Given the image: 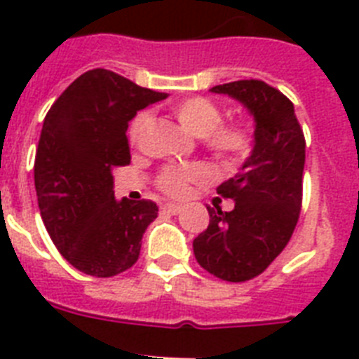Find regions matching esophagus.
I'll return each instance as SVG.
<instances>
[{"instance_id":"esophagus-1","label":"esophagus","mask_w":359,"mask_h":359,"mask_svg":"<svg viewBox=\"0 0 359 359\" xmlns=\"http://www.w3.org/2000/svg\"><path fill=\"white\" fill-rule=\"evenodd\" d=\"M162 210L163 212H169V214H179L180 205H175V203H165V205H162Z\"/></svg>"}]
</instances>
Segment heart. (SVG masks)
Listing matches in <instances>:
<instances>
[{
	"label": "heart",
	"mask_w": 359,
	"mask_h": 359,
	"mask_svg": "<svg viewBox=\"0 0 359 359\" xmlns=\"http://www.w3.org/2000/svg\"><path fill=\"white\" fill-rule=\"evenodd\" d=\"M171 114L190 134L203 135V147L218 163L236 168L244 163L255 147V134L245 123H222L224 114L218 104L207 97H190L171 106ZM151 117L147 111L135 115L128 128L130 145L137 147L149 128ZM208 171L201 163L165 165L158 173L156 186L171 197H182L194 182H201Z\"/></svg>",
	"instance_id": "1"
}]
</instances>
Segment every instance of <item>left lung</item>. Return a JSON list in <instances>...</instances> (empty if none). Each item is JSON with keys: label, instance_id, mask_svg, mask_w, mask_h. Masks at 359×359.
<instances>
[{"label": "left lung", "instance_id": "1", "mask_svg": "<svg viewBox=\"0 0 359 359\" xmlns=\"http://www.w3.org/2000/svg\"><path fill=\"white\" fill-rule=\"evenodd\" d=\"M210 91L236 98L253 114L255 147L238 173L218 186L235 208L207 207L210 224L194 240V253L208 273L242 283L264 272L294 233L306 137L292 102L262 80L231 81Z\"/></svg>", "mask_w": 359, "mask_h": 359}]
</instances>
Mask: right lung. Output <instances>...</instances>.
Listing matches in <instances>:
<instances>
[{
  "mask_svg": "<svg viewBox=\"0 0 359 359\" xmlns=\"http://www.w3.org/2000/svg\"><path fill=\"white\" fill-rule=\"evenodd\" d=\"M165 93L106 69L76 78L44 117L35 154L42 222L59 253L80 272L111 278L135 264L156 203L114 196V171L130 163V119Z\"/></svg>",
  "mask_w": 359,
  "mask_h": 359,
  "instance_id": "add662e5",
  "label": "right lung"
}]
</instances>
